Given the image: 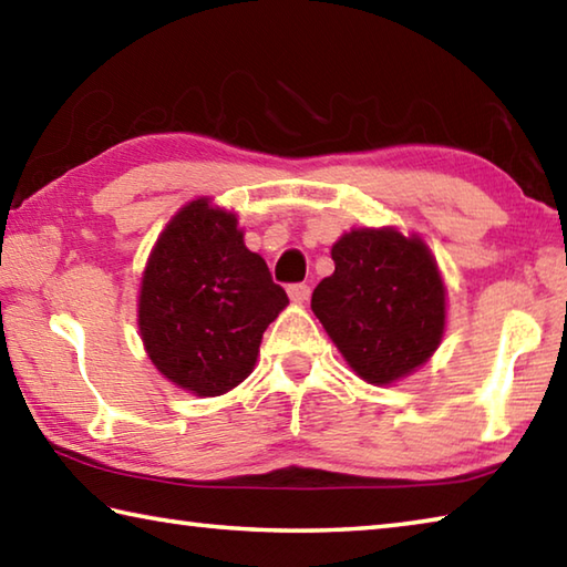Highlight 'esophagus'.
<instances>
[{
  "instance_id": "34e87169",
  "label": "esophagus",
  "mask_w": 567,
  "mask_h": 567,
  "mask_svg": "<svg viewBox=\"0 0 567 567\" xmlns=\"http://www.w3.org/2000/svg\"><path fill=\"white\" fill-rule=\"evenodd\" d=\"M287 295H290V300L295 305H305L307 300H310V287H307V285H290V287H287Z\"/></svg>"
}]
</instances>
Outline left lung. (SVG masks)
Here are the masks:
<instances>
[{
	"instance_id": "1",
	"label": "left lung",
	"mask_w": 567,
	"mask_h": 567,
	"mask_svg": "<svg viewBox=\"0 0 567 567\" xmlns=\"http://www.w3.org/2000/svg\"><path fill=\"white\" fill-rule=\"evenodd\" d=\"M332 260L312 312L352 372L386 386L426 364L446 329V287L429 245L396 228H354L332 245Z\"/></svg>"
}]
</instances>
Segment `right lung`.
I'll return each mask as SVG.
<instances>
[{
    "mask_svg": "<svg viewBox=\"0 0 567 567\" xmlns=\"http://www.w3.org/2000/svg\"><path fill=\"white\" fill-rule=\"evenodd\" d=\"M290 305L238 215L195 198L158 235L141 277L138 329L153 367L195 396L250 377L262 332Z\"/></svg>",
    "mask_w": 567,
    "mask_h": 567,
    "instance_id": "add662e5",
    "label": "right lung"
}]
</instances>
